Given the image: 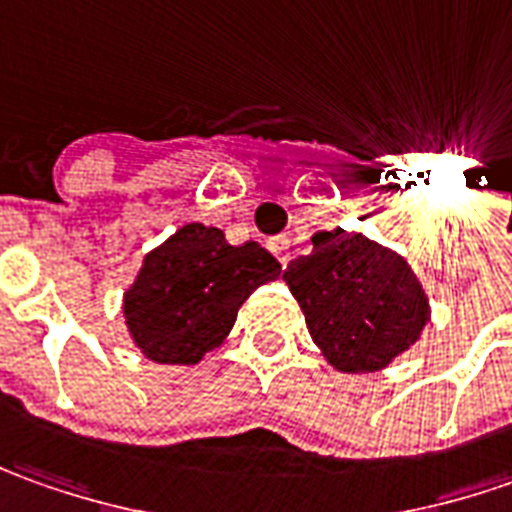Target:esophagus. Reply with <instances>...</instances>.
<instances>
[{"instance_id": "esophagus-1", "label": "esophagus", "mask_w": 512, "mask_h": 512, "mask_svg": "<svg viewBox=\"0 0 512 512\" xmlns=\"http://www.w3.org/2000/svg\"><path fill=\"white\" fill-rule=\"evenodd\" d=\"M269 252H272V255L277 257V260H280L283 266H286V263H289V240H286V238H272V240H269Z\"/></svg>"}]
</instances>
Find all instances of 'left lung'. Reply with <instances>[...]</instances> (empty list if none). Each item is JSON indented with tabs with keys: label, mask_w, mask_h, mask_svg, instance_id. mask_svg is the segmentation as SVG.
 I'll return each instance as SVG.
<instances>
[{
	"label": "left lung",
	"mask_w": 512,
	"mask_h": 512,
	"mask_svg": "<svg viewBox=\"0 0 512 512\" xmlns=\"http://www.w3.org/2000/svg\"><path fill=\"white\" fill-rule=\"evenodd\" d=\"M283 272L314 343L340 371H379L416 343L428 300L408 263L354 232H317Z\"/></svg>",
	"instance_id": "8db88e82"
}]
</instances>
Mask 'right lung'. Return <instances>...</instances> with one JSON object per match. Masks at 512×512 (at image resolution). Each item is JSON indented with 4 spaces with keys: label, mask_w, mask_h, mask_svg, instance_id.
<instances>
[{
    "label": "right lung",
    "mask_w": 512,
    "mask_h": 512,
    "mask_svg": "<svg viewBox=\"0 0 512 512\" xmlns=\"http://www.w3.org/2000/svg\"><path fill=\"white\" fill-rule=\"evenodd\" d=\"M280 277L257 243L229 246L221 229L189 223L144 257L124 314L135 345L155 362L195 365L223 343L243 300Z\"/></svg>",
    "instance_id": "right-lung-1"
}]
</instances>
